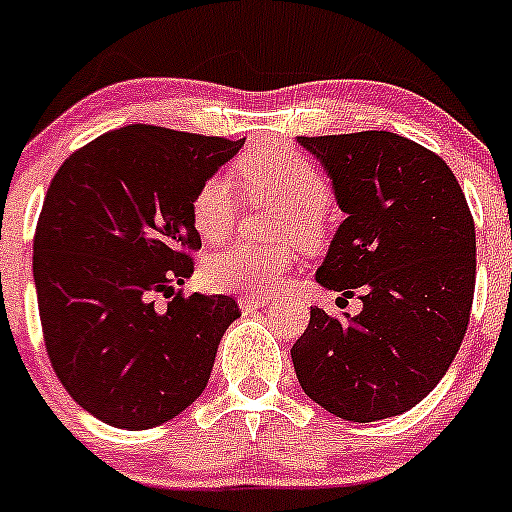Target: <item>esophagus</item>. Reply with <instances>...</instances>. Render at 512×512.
<instances>
[{
	"instance_id": "obj_1",
	"label": "esophagus",
	"mask_w": 512,
	"mask_h": 512,
	"mask_svg": "<svg viewBox=\"0 0 512 512\" xmlns=\"http://www.w3.org/2000/svg\"><path fill=\"white\" fill-rule=\"evenodd\" d=\"M236 302H239L241 310L249 312V310H256V307L268 305V302H271V298H261V295H249V293H246V295H239V300H236Z\"/></svg>"
}]
</instances>
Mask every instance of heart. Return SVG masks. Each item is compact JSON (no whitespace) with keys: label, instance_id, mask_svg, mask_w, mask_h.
Masks as SVG:
<instances>
[{"label":"heart","instance_id":"heart-1","mask_svg":"<svg viewBox=\"0 0 512 512\" xmlns=\"http://www.w3.org/2000/svg\"><path fill=\"white\" fill-rule=\"evenodd\" d=\"M241 183L251 200L276 202L285 210L280 219V239L315 241L322 227V210L329 202V183L322 170L295 148L283 144H258L236 163ZM239 202L232 183L212 175L192 197L190 217L195 232L205 241H222L234 232ZM293 266V254L285 246L258 249L234 244L217 251L202 266V278L214 290L227 293L268 295L283 285Z\"/></svg>","mask_w":512,"mask_h":512}]
</instances>
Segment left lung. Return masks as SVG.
Returning a JSON list of instances; mask_svg holds the SVG:
<instances>
[{
	"label": "left lung",
	"instance_id": "8db88e82",
	"mask_svg": "<svg viewBox=\"0 0 512 512\" xmlns=\"http://www.w3.org/2000/svg\"><path fill=\"white\" fill-rule=\"evenodd\" d=\"M320 158L346 219L317 283L359 315L310 310L293 344L307 398L349 422L415 408L452 366L476 285V229L459 180L437 153L390 134L298 136Z\"/></svg>",
	"mask_w": 512,
	"mask_h": 512
}]
</instances>
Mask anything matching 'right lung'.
Instances as JSON below:
<instances>
[{"label": "right lung", "instance_id": "obj_1", "mask_svg": "<svg viewBox=\"0 0 512 512\" xmlns=\"http://www.w3.org/2000/svg\"><path fill=\"white\" fill-rule=\"evenodd\" d=\"M244 139L131 124L65 158L34 236L48 359L75 403L122 430H151L205 390L229 295H183L202 246L190 205ZM171 298L158 311L155 295Z\"/></svg>", "mask_w": 512, "mask_h": 512}]
</instances>
